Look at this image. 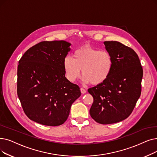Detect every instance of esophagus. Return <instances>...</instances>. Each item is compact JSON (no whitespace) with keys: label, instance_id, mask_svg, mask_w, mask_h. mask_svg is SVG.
Masks as SVG:
<instances>
[{"label":"esophagus","instance_id":"obj_1","mask_svg":"<svg viewBox=\"0 0 157 157\" xmlns=\"http://www.w3.org/2000/svg\"><path fill=\"white\" fill-rule=\"evenodd\" d=\"M80 90H81V92L82 94H85L86 93V90L84 89L83 88H80Z\"/></svg>","mask_w":157,"mask_h":157}]
</instances>
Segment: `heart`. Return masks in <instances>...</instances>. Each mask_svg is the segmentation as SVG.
I'll return each instance as SVG.
<instances>
[{
    "instance_id": "heart-1",
    "label": "heart",
    "mask_w": 157,
    "mask_h": 157,
    "mask_svg": "<svg viewBox=\"0 0 157 157\" xmlns=\"http://www.w3.org/2000/svg\"><path fill=\"white\" fill-rule=\"evenodd\" d=\"M113 66V59L110 53L89 45H85L75 51L74 58L66 56L63 59L66 77L71 82L79 78L82 69V80L85 83L101 84L110 76Z\"/></svg>"
}]
</instances>
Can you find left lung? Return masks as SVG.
<instances>
[{
	"mask_svg": "<svg viewBox=\"0 0 157 157\" xmlns=\"http://www.w3.org/2000/svg\"><path fill=\"white\" fill-rule=\"evenodd\" d=\"M113 59V70L103 83L90 88L94 98L92 118L102 124L119 122L129 117L141 94L143 70L132 49L117 41L104 42Z\"/></svg>",
	"mask_w": 157,
	"mask_h": 157,
	"instance_id": "obj_1",
	"label": "left lung"
}]
</instances>
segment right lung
Returning <instances> with one entry per match:
<instances>
[{
  "instance_id": "add662e5",
  "label": "right lung",
  "mask_w": 157,
  "mask_h": 157,
  "mask_svg": "<svg viewBox=\"0 0 157 157\" xmlns=\"http://www.w3.org/2000/svg\"><path fill=\"white\" fill-rule=\"evenodd\" d=\"M71 45L64 40L41 42L19 60L18 96L25 115L39 124H63L72 104L81 95L79 87L65 76L63 59Z\"/></svg>"
}]
</instances>
